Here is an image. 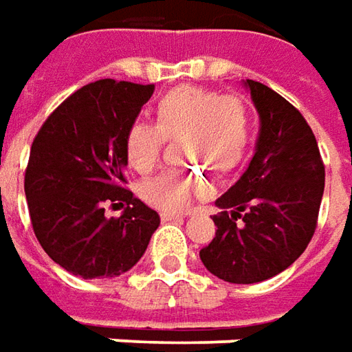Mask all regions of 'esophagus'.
Wrapping results in <instances>:
<instances>
[{"mask_svg":"<svg viewBox=\"0 0 352 352\" xmlns=\"http://www.w3.org/2000/svg\"><path fill=\"white\" fill-rule=\"evenodd\" d=\"M186 214H180V212H161L162 222H172V220H184Z\"/></svg>","mask_w":352,"mask_h":352,"instance_id":"esophagus-1","label":"esophagus"}]
</instances>
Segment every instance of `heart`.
Wrapping results in <instances>:
<instances>
[{
  "label": "heart",
  "mask_w": 352,
  "mask_h": 352,
  "mask_svg": "<svg viewBox=\"0 0 352 352\" xmlns=\"http://www.w3.org/2000/svg\"><path fill=\"white\" fill-rule=\"evenodd\" d=\"M157 124L134 120L124 135V151L138 172H149L161 159L166 138L184 140V159L228 172L243 159L251 140V116L237 96L182 86L164 94L155 107ZM210 182L199 170H168L142 184L149 205L176 212L207 195Z\"/></svg>",
  "instance_id": "heart-1"
}]
</instances>
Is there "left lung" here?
Returning <instances> with one entry per match:
<instances>
[{"mask_svg":"<svg viewBox=\"0 0 352 352\" xmlns=\"http://www.w3.org/2000/svg\"><path fill=\"white\" fill-rule=\"evenodd\" d=\"M243 86L261 120L254 155L217 199V236L199 253L208 272L230 283L270 280L301 256L316 230L326 178L301 113L261 82Z\"/></svg>","mask_w":352,"mask_h":352,"instance_id":"left-lung-1","label":"left lung"}]
</instances>
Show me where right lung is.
Returning a JSON list of instances; mask_svg holds the SVG:
<instances>
[{"instance_id": "add662e5", "label": "right lung", "mask_w": 352, "mask_h": 352, "mask_svg": "<svg viewBox=\"0 0 352 352\" xmlns=\"http://www.w3.org/2000/svg\"><path fill=\"white\" fill-rule=\"evenodd\" d=\"M155 91L153 84L105 78L65 99L34 138L24 174L34 234L43 251L84 280L116 278L144 256L161 224L157 210L122 188L124 135ZM129 203L109 219V202Z\"/></svg>"}]
</instances>
